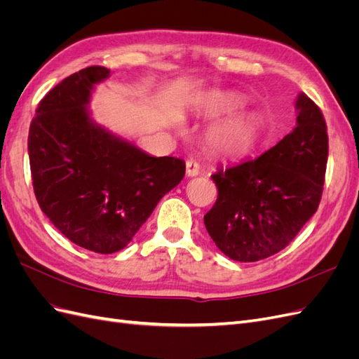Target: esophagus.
<instances>
[{"mask_svg":"<svg viewBox=\"0 0 359 359\" xmlns=\"http://www.w3.org/2000/svg\"><path fill=\"white\" fill-rule=\"evenodd\" d=\"M186 173H187V177H196V175H199V165H198V163L189 160L186 163Z\"/></svg>","mask_w":359,"mask_h":359,"instance_id":"34e87169","label":"esophagus"}]
</instances>
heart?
Listing matches in <instances>:
<instances>
[{"instance_id":"1","label":"heart","mask_w":359,"mask_h":359,"mask_svg":"<svg viewBox=\"0 0 359 359\" xmlns=\"http://www.w3.org/2000/svg\"><path fill=\"white\" fill-rule=\"evenodd\" d=\"M243 106V100L236 95H217L210 100L206 114L219 116L231 114ZM262 121L253 112L236 114L214 124L205 135L206 145L214 154L223 157H241L252 151L260 136Z\"/></svg>"}]
</instances>
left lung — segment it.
<instances>
[{"instance_id": "left-lung-1", "label": "left lung", "mask_w": 359, "mask_h": 359, "mask_svg": "<svg viewBox=\"0 0 359 359\" xmlns=\"http://www.w3.org/2000/svg\"><path fill=\"white\" fill-rule=\"evenodd\" d=\"M297 127L257 157L219 169V196L203 222L222 252L256 262L283 250L298 235L322 198L328 161L325 118L301 93Z\"/></svg>"}]
</instances>
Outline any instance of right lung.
<instances>
[{
  "label": "right lung",
  "mask_w": 359,
  "mask_h": 359,
  "mask_svg": "<svg viewBox=\"0 0 359 359\" xmlns=\"http://www.w3.org/2000/svg\"><path fill=\"white\" fill-rule=\"evenodd\" d=\"M109 73L91 66L53 86L39 103L28 135L41 211L72 243L100 255L132 241L186 173L181 158L149 156L91 118L94 85Z\"/></svg>",
  "instance_id": "obj_1"
}]
</instances>
